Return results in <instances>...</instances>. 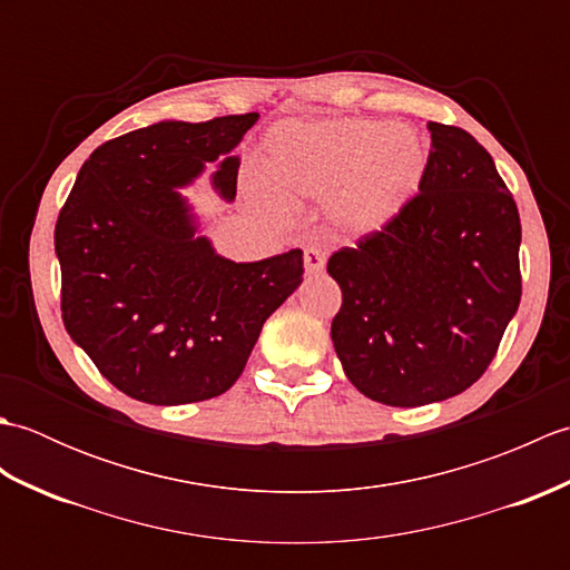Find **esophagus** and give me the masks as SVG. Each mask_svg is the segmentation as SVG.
<instances>
[{
	"label": "esophagus",
	"instance_id": "34e87169",
	"mask_svg": "<svg viewBox=\"0 0 570 570\" xmlns=\"http://www.w3.org/2000/svg\"><path fill=\"white\" fill-rule=\"evenodd\" d=\"M304 266H306V274H318L325 266V254L318 247H308L304 252Z\"/></svg>",
	"mask_w": 570,
	"mask_h": 570
}]
</instances>
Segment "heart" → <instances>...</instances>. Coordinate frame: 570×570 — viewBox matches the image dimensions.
Instances as JSON below:
<instances>
[{"label": "heart", "mask_w": 570, "mask_h": 570, "mask_svg": "<svg viewBox=\"0 0 570 570\" xmlns=\"http://www.w3.org/2000/svg\"><path fill=\"white\" fill-rule=\"evenodd\" d=\"M429 151L419 131L386 119L276 125L264 139V171L247 178V198L269 215L298 198H323L337 233L367 237L402 213L421 188Z\"/></svg>", "instance_id": "b5f03b06"}]
</instances>
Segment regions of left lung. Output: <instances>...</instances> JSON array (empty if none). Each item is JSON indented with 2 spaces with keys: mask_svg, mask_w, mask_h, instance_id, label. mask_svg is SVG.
Returning <instances> with one entry per match:
<instances>
[{
  "mask_svg": "<svg viewBox=\"0 0 570 570\" xmlns=\"http://www.w3.org/2000/svg\"><path fill=\"white\" fill-rule=\"evenodd\" d=\"M419 196L328 259L343 292L331 325L357 390L386 406L443 402L475 384L522 298V225L482 144L429 122Z\"/></svg>",
  "mask_w": 570,
  "mask_h": 570,
  "instance_id": "8db88e82",
  "label": "left lung"
}]
</instances>
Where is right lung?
Wrapping results in <instances>:
<instances>
[{"mask_svg": "<svg viewBox=\"0 0 570 570\" xmlns=\"http://www.w3.org/2000/svg\"><path fill=\"white\" fill-rule=\"evenodd\" d=\"M257 119H164L105 141L58 215L66 331L137 402L176 406L227 392L264 321L304 282L301 249L262 262L217 254L180 193L215 164L210 184L233 203V151Z\"/></svg>", "mask_w": 570, "mask_h": 570, "instance_id": "add662e5", "label": "right lung"}]
</instances>
